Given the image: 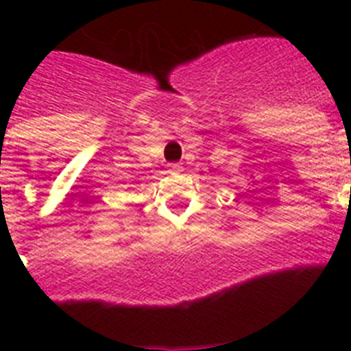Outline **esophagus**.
<instances>
[{
    "label": "esophagus",
    "instance_id": "esophagus-1",
    "mask_svg": "<svg viewBox=\"0 0 351 351\" xmlns=\"http://www.w3.org/2000/svg\"><path fill=\"white\" fill-rule=\"evenodd\" d=\"M169 171H171V173H178V171H182V165L180 164H171Z\"/></svg>",
    "mask_w": 351,
    "mask_h": 351
}]
</instances>
